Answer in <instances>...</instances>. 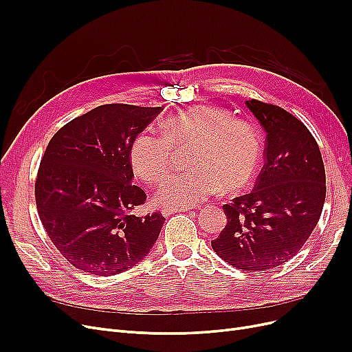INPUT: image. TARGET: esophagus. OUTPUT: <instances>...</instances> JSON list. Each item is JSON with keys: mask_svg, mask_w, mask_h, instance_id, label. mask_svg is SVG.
I'll use <instances>...</instances> for the list:
<instances>
[{"mask_svg": "<svg viewBox=\"0 0 352 352\" xmlns=\"http://www.w3.org/2000/svg\"><path fill=\"white\" fill-rule=\"evenodd\" d=\"M190 210H192L191 207H182V208H162V215L168 217L173 215L175 212H188Z\"/></svg>", "mask_w": 352, "mask_h": 352, "instance_id": "obj_1", "label": "esophagus"}]
</instances>
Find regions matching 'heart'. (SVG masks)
<instances>
[{
  "label": "heart",
  "mask_w": 352,
  "mask_h": 352,
  "mask_svg": "<svg viewBox=\"0 0 352 352\" xmlns=\"http://www.w3.org/2000/svg\"><path fill=\"white\" fill-rule=\"evenodd\" d=\"M162 135L141 131L129 146L135 174L148 182L161 179L170 168L173 146L194 145L188 164L194 168L173 173L155 192L168 207H191L218 190L235 191L254 175L261 157V140L254 124L234 118L228 109L199 104L166 118Z\"/></svg>",
  "instance_id": "obj_1"
}]
</instances>
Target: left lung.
Returning a JSON list of instances; mask_svg holds the SVG:
<instances>
[{
	"label": "left lung",
	"instance_id": "1",
	"mask_svg": "<svg viewBox=\"0 0 352 352\" xmlns=\"http://www.w3.org/2000/svg\"><path fill=\"white\" fill-rule=\"evenodd\" d=\"M265 137V164L254 191L223 206L227 226L214 251L243 271H267L295 256L317 227L325 201V168L308 128L278 105L245 101Z\"/></svg>",
	"mask_w": 352,
	"mask_h": 352
}]
</instances>
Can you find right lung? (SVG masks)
Instances as JSON below:
<instances>
[{"instance_id":"1","label":"right lung","mask_w":352,"mask_h":352,"mask_svg":"<svg viewBox=\"0 0 352 352\" xmlns=\"http://www.w3.org/2000/svg\"><path fill=\"white\" fill-rule=\"evenodd\" d=\"M161 107L105 104L74 118L47 145L35 181L41 223L76 268L108 276L138 264L165 218L135 217L142 188L133 186L129 146Z\"/></svg>"}]
</instances>
